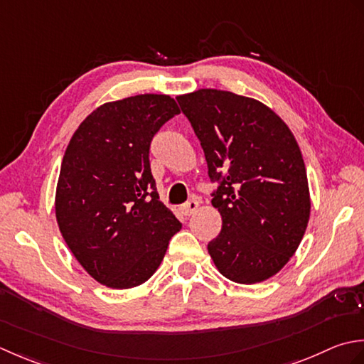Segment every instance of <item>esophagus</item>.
Wrapping results in <instances>:
<instances>
[{"instance_id":"esophagus-1","label":"esophagus","mask_w":364,"mask_h":364,"mask_svg":"<svg viewBox=\"0 0 364 364\" xmlns=\"http://www.w3.org/2000/svg\"><path fill=\"white\" fill-rule=\"evenodd\" d=\"M198 205H199L198 201H195V199H191V201L182 204L179 207V210H181L182 215H185V217H190V215H193V213L198 210Z\"/></svg>"}]
</instances>
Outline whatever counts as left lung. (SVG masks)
I'll return each mask as SVG.
<instances>
[{
	"label": "left lung",
	"mask_w": 364,
	"mask_h": 364,
	"mask_svg": "<svg viewBox=\"0 0 364 364\" xmlns=\"http://www.w3.org/2000/svg\"><path fill=\"white\" fill-rule=\"evenodd\" d=\"M176 99L217 183L212 204L223 226L209 255L234 283L269 279L294 256L309 220L305 161L292 132L264 103L229 91Z\"/></svg>",
	"instance_id": "8db88e82"
}]
</instances>
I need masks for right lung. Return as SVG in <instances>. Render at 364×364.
I'll use <instances>...</instances> for the list:
<instances>
[{
    "mask_svg": "<svg viewBox=\"0 0 364 364\" xmlns=\"http://www.w3.org/2000/svg\"><path fill=\"white\" fill-rule=\"evenodd\" d=\"M181 109L169 95L105 103L65 149L56 220L65 243L100 284L130 289L159 269L181 221L160 203L151 173L155 133Z\"/></svg>",
    "mask_w": 364,
    "mask_h": 364,
    "instance_id": "add662e5",
    "label": "right lung"
}]
</instances>
